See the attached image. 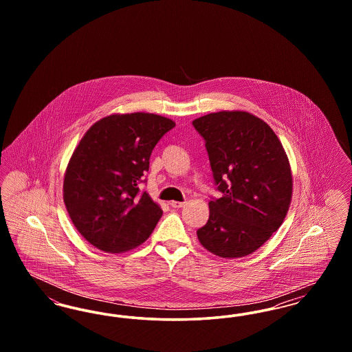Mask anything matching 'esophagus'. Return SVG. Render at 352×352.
Instances as JSON below:
<instances>
[{
    "label": "esophagus",
    "instance_id": "34e87169",
    "mask_svg": "<svg viewBox=\"0 0 352 352\" xmlns=\"http://www.w3.org/2000/svg\"><path fill=\"white\" fill-rule=\"evenodd\" d=\"M170 206L173 208H182L184 206V201H170Z\"/></svg>",
    "mask_w": 352,
    "mask_h": 352
}]
</instances>
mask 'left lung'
I'll return each instance as SVG.
<instances>
[{
	"instance_id": "left-lung-1",
	"label": "left lung",
	"mask_w": 352,
	"mask_h": 352,
	"mask_svg": "<svg viewBox=\"0 0 352 352\" xmlns=\"http://www.w3.org/2000/svg\"><path fill=\"white\" fill-rule=\"evenodd\" d=\"M206 140L214 181L223 197L210 201L199 243L223 258L257 251L283 224L293 195L284 146L261 118L245 111H220L195 118Z\"/></svg>"
}]
</instances>
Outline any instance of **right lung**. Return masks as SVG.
I'll return each instance as SVG.
<instances>
[{
	"label": "right lung",
	"mask_w": 352,
	"mask_h": 352,
	"mask_svg": "<svg viewBox=\"0 0 352 352\" xmlns=\"http://www.w3.org/2000/svg\"><path fill=\"white\" fill-rule=\"evenodd\" d=\"M173 120L154 113H113L96 121L68 161L63 201L78 232L100 251L122 253L141 245L162 210L138 184L151 151Z\"/></svg>",
	"instance_id": "right-lung-1"
}]
</instances>
